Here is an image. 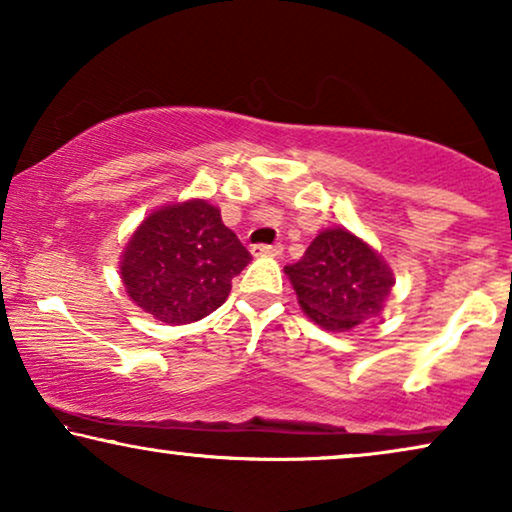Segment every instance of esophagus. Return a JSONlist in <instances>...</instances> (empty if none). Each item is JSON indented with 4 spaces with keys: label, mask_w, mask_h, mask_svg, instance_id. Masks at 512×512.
Segmentation results:
<instances>
[{
    "label": "esophagus",
    "mask_w": 512,
    "mask_h": 512,
    "mask_svg": "<svg viewBox=\"0 0 512 512\" xmlns=\"http://www.w3.org/2000/svg\"><path fill=\"white\" fill-rule=\"evenodd\" d=\"M252 255H255V257H262V255L278 257V255H283V245L281 243H276V245H264V243L252 245Z\"/></svg>",
    "instance_id": "34e87169"
}]
</instances>
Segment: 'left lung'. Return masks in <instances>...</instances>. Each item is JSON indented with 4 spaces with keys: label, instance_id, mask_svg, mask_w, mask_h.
I'll use <instances>...</instances> for the list:
<instances>
[{
    "label": "left lung",
    "instance_id": "8db88e82",
    "mask_svg": "<svg viewBox=\"0 0 512 512\" xmlns=\"http://www.w3.org/2000/svg\"><path fill=\"white\" fill-rule=\"evenodd\" d=\"M285 274L306 316L337 332L379 316L393 288L381 257L346 229L320 231Z\"/></svg>",
    "mask_w": 512,
    "mask_h": 512
}]
</instances>
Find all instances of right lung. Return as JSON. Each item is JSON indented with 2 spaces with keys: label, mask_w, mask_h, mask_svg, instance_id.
Returning a JSON list of instances; mask_svg holds the SVG:
<instances>
[{
  "label": "right lung",
  "mask_w": 512,
  "mask_h": 512,
  "mask_svg": "<svg viewBox=\"0 0 512 512\" xmlns=\"http://www.w3.org/2000/svg\"><path fill=\"white\" fill-rule=\"evenodd\" d=\"M252 255L206 201L161 208L126 245L121 278L140 309L170 325L194 323L229 297Z\"/></svg>",
  "instance_id": "obj_1"
}]
</instances>
